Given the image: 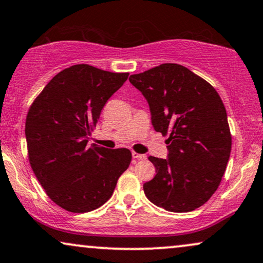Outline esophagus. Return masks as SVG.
Here are the masks:
<instances>
[{
    "instance_id": "34e87169",
    "label": "esophagus",
    "mask_w": 263,
    "mask_h": 263,
    "mask_svg": "<svg viewBox=\"0 0 263 263\" xmlns=\"http://www.w3.org/2000/svg\"><path fill=\"white\" fill-rule=\"evenodd\" d=\"M132 158H134L135 160H144V159L147 158V156L143 155V154H138V153L132 152Z\"/></svg>"
}]
</instances>
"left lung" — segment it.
I'll list each match as a JSON object with an SVG mask.
<instances>
[{
  "instance_id": "left-lung-1",
  "label": "left lung",
  "mask_w": 263,
  "mask_h": 263,
  "mask_svg": "<svg viewBox=\"0 0 263 263\" xmlns=\"http://www.w3.org/2000/svg\"><path fill=\"white\" fill-rule=\"evenodd\" d=\"M128 80L147 99L155 131L168 135L167 158H148L156 175L143 184L145 197L171 212L200 208L220 185L231 155L221 97L200 76L172 63Z\"/></svg>"
}]
</instances>
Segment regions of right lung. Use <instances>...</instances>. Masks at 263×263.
<instances>
[{"instance_id":"right-lung-1","label":"right lung","mask_w":263,"mask_h":263,"mask_svg":"<svg viewBox=\"0 0 263 263\" xmlns=\"http://www.w3.org/2000/svg\"><path fill=\"white\" fill-rule=\"evenodd\" d=\"M128 78L87 64L64 69L46 85L25 124L29 161L46 193L76 214L108 201L127 170L128 149L87 143L105 103Z\"/></svg>"}]
</instances>
